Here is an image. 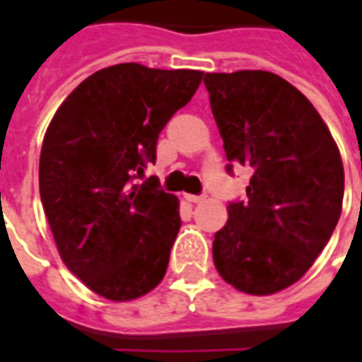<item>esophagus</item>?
<instances>
[{
  "label": "esophagus",
  "instance_id": "34e87169",
  "mask_svg": "<svg viewBox=\"0 0 362 362\" xmlns=\"http://www.w3.org/2000/svg\"><path fill=\"white\" fill-rule=\"evenodd\" d=\"M186 199H188L189 204H202V202H204L205 199V196H192V194H186Z\"/></svg>",
  "mask_w": 362,
  "mask_h": 362
}]
</instances>
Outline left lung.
Wrapping results in <instances>:
<instances>
[{
    "label": "left lung",
    "mask_w": 362,
    "mask_h": 362,
    "mask_svg": "<svg viewBox=\"0 0 362 362\" xmlns=\"http://www.w3.org/2000/svg\"><path fill=\"white\" fill-rule=\"evenodd\" d=\"M204 83L227 160L254 170L248 202L228 204L215 233L213 262L240 293H279L310 269L339 221L341 155L318 110L279 75L244 69Z\"/></svg>",
    "instance_id": "8db88e82"
}]
</instances>
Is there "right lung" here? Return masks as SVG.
I'll list each match as a JSON object with an SVG mask.
<instances>
[{
	"label": "right lung",
	"instance_id": "add662e5",
	"mask_svg": "<svg viewBox=\"0 0 362 362\" xmlns=\"http://www.w3.org/2000/svg\"><path fill=\"white\" fill-rule=\"evenodd\" d=\"M202 79L196 69L104 67L46 129L38 184L54 243L67 269L108 300L139 298L165 277L180 204L157 180H134L155 163L160 129Z\"/></svg>",
	"mask_w": 362,
	"mask_h": 362
}]
</instances>
